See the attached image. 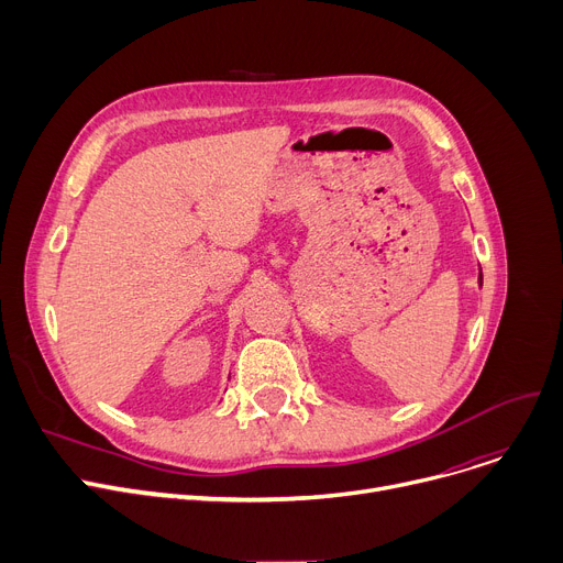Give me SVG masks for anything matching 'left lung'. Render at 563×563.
I'll list each match as a JSON object with an SVG mask.
<instances>
[{
  "instance_id": "8db88e82",
  "label": "left lung",
  "mask_w": 563,
  "mask_h": 563,
  "mask_svg": "<svg viewBox=\"0 0 563 563\" xmlns=\"http://www.w3.org/2000/svg\"><path fill=\"white\" fill-rule=\"evenodd\" d=\"M479 285H482V274H479Z\"/></svg>"
}]
</instances>
